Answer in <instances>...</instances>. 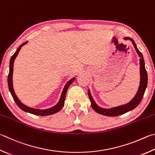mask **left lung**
I'll list each match as a JSON object with an SVG mask.
<instances>
[{"instance_id": "obj_1", "label": "left lung", "mask_w": 155, "mask_h": 155, "mask_svg": "<svg viewBox=\"0 0 155 155\" xmlns=\"http://www.w3.org/2000/svg\"><path fill=\"white\" fill-rule=\"evenodd\" d=\"M125 40H130L132 43H133L134 46L135 47V49L136 50V52L137 54L140 56V87L138 89V91H137L136 96L130 102L127 104L125 105L120 106L116 107V108H113L111 109H104L96 105V104L94 102V100L90 94L89 91H88V95L91 101V105L92 108L94 110L99 113L100 114L105 115V116L108 117H117L119 116V115H121L126 113L130 110L134 109L135 108L138 106L139 104L141 102L142 100V97L144 96L145 90L146 89V87H147V83H148V75H147V72H146L145 66H144V58H143V56L142 53L137 48L136 45L133 39L129 38V37H125Z\"/></svg>"}]
</instances>
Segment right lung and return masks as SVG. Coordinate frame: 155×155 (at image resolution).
Here are the masks:
<instances>
[{"mask_svg":"<svg viewBox=\"0 0 155 155\" xmlns=\"http://www.w3.org/2000/svg\"><path fill=\"white\" fill-rule=\"evenodd\" d=\"M27 43H28V41L24 42V43H22L21 45L18 47V49H17L15 53H14V54L12 55V57H11V60H10L9 72V75H8V87H9V89L11 92V95H12L13 100H15V102L17 104V105H18L19 108L22 110L27 112H29V113L35 114V115H39V116H48V115L55 114V113H56V112H58V111H60V110L63 108V106L64 105V101H65L67 90H68V88L69 87V86L71 85L73 81H74L75 78H72V79H70L68 82L66 84V85H65V87H64V90L62 91V94H61V95L60 97V101H59V102L57 104L53 107H52V108H50L49 109H45V110H38V109H34L32 108H30V107H28L26 106H25L24 104H23L21 102H20V101L19 100L18 98L17 97V95H15V92H14L13 87V82H12V81H13L12 76H13L14 60H15L16 56L18 55L19 50L21 49L22 46H24V45H26Z\"/></svg>","mask_w":155,"mask_h":155,"instance_id":"obj_1","label":"right lung"}]
</instances>
